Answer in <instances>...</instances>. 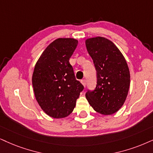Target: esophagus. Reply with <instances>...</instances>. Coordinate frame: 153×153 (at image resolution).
<instances>
[{
    "label": "esophagus",
    "mask_w": 153,
    "mask_h": 153,
    "mask_svg": "<svg viewBox=\"0 0 153 153\" xmlns=\"http://www.w3.org/2000/svg\"><path fill=\"white\" fill-rule=\"evenodd\" d=\"M81 83L83 85V86L85 87L86 86V80H85V79H83V80H81Z\"/></svg>",
    "instance_id": "obj_1"
}]
</instances>
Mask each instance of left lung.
Here are the masks:
<instances>
[{
    "label": "left lung",
    "mask_w": 153,
    "mask_h": 153,
    "mask_svg": "<svg viewBox=\"0 0 153 153\" xmlns=\"http://www.w3.org/2000/svg\"><path fill=\"white\" fill-rule=\"evenodd\" d=\"M97 71V85L88 90L89 104L98 113L113 114L123 106L130 86V72L125 58L113 42L97 36L85 41Z\"/></svg>",
    "instance_id": "8db88e82"
}]
</instances>
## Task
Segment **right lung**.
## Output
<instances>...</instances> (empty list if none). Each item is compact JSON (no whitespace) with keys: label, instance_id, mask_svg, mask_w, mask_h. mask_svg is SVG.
I'll list each match as a JSON object with an SVG mask.
<instances>
[{"label":"right lung","instance_id":"add662e5","mask_svg":"<svg viewBox=\"0 0 153 153\" xmlns=\"http://www.w3.org/2000/svg\"><path fill=\"white\" fill-rule=\"evenodd\" d=\"M78 40L59 38L51 42L36 62L32 75L34 95L49 117L61 119L73 111L84 86L75 79L69 59Z\"/></svg>","mask_w":153,"mask_h":153}]
</instances>
